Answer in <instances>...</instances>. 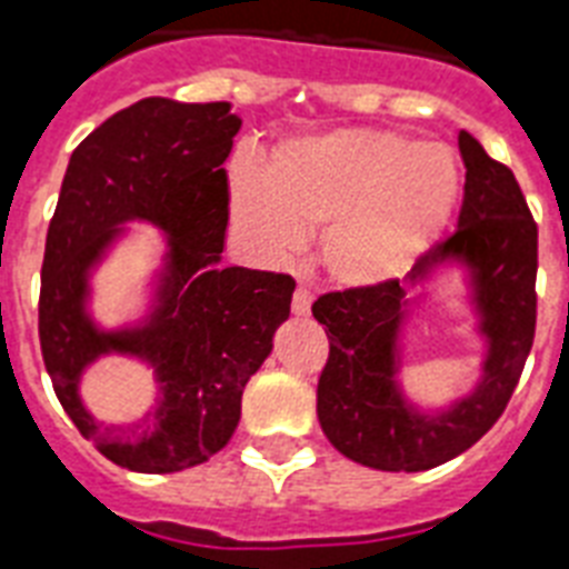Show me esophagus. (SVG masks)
<instances>
[{"instance_id":"obj_1","label":"esophagus","mask_w":569,"mask_h":569,"mask_svg":"<svg viewBox=\"0 0 569 569\" xmlns=\"http://www.w3.org/2000/svg\"><path fill=\"white\" fill-rule=\"evenodd\" d=\"M309 307H312V295H309L307 286H298V289H295V298H292L295 316H309Z\"/></svg>"}]
</instances>
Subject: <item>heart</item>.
<instances>
[{
    "instance_id": "b5f03b06",
    "label": "heart",
    "mask_w": 569,
    "mask_h": 569,
    "mask_svg": "<svg viewBox=\"0 0 569 569\" xmlns=\"http://www.w3.org/2000/svg\"><path fill=\"white\" fill-rule=\"evenodd\" d=\"M459 172L445 146H415L377 131L286 142L262 178L233 183V221L257 251L280 257L300 228L327 224L321 262L336 280L365 286L403 271L456 201Z\"/></svg>"
}]
</instances>
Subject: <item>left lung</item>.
Returning a JSON list of instances; mask_svg holds the SVG:
<instances>
[{"mask_svg":"<svg viewBox=\"0 0 569 569\" xmlns=\"http://www.w3.org/2000/svg\"><path fill=\"white\" fill-rule=\"evenodd\" d=\"M465 198L459 224L415 262L412 283L438 262L473 271V300L488 339L482 382L447 412L420 415L397 391V332L406 289L397 277L325 292L312 316L325 325L330 357L318 377V420L330 445L365 468L418 473L473 447L506 412L538 318V224L509 166L485 154L477 137L459 133Z\"/></svg>","mask_w":569,"mask_h":569,"instance_id":"left-lung-1","label":"left lung"}]
</instances>
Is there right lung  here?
I'll return each instance as SVG.
<instances>
[{"label": "right lung", "mask_w": 569, "mask_h": 569, "mask_svg": "<svg viewBox=\"0 0 569 569\" xmlns=\"http://www.w3.org/2000/svg\"><path fill=\"white\" fill-rule=\"evenodd\" d=\"M239 124L228 101L151 96L119 110L72 151L49 221L37 316L46 371L78 432L137 473L196 468L228 445L244 382L289 318L292 277L219 266L230 204L224 160ZM131 218L170 233L161 303L146 328L101 333L83 309L86 271ZM101 352L156 365L161 403L137 428H104L77 397L80 371Z\"/></svg>", "instance_id": "right-lung-1"}]
</instances>
